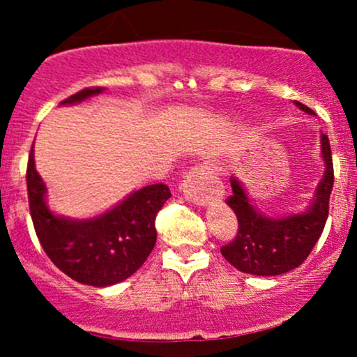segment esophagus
<instances>
[{"instance_id": "34e87169", "label": "esophagus", "mask_w": 357, "mask_h": 357, "mask_svg": "<svg viewBox=\"0 0 357 357\" xmlns=\"http://www.w3.org/2000/svg\"><path fill=\"white\" fill-rule=\"evenodd\" d=\"M181 191L184 198L198 206H206L223 198V188L211 166H195L183 178Z\"/></svg>"}]
</instances>
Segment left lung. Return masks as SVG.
<instances>
[{"instance_id": "8db88e82", "label": "left lung", "mask_w": 357, "mask_h": 357, "mask_svg": "<svg viewBox=\"0 0 357 357\" xmlns=\"http://www.w3.org/2000/svg\"><path fill=\"white\" fill-rule=\"evenodd\" d=\"M309 116L312 109L294 102ZM321 158L324 174L314 198L304 211L289 215H265L252 203L243 183L231 176V196L227 204L238 218V235L221 248V255L236 270L258 277H273L297 268L312 252L329 215V196L334 184L333 155L326 134H321Z\"/></svg>"}]
</instances>
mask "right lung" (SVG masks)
I'll use <instances>...</instances> for the list:
<instances>
[{"mask_svg": "<svg viewBox=\"0 0 357 357\" xmlns=\"http://www.w3.org/2000/svg\"><path fill=\"white\" fill-rule=\"evenodd\" d=\"M104 90H80L60 105L80 104ZM26 186L31 220L45 253L65 275L92 287L116 285L142 267L155 245V213L171 196L166 184H149L92 218L60 215L48 206V190L36 171L33 147Z\"/></svg>", "mask_w": 357, "mask_h": 357, "instance_id": "obj_1", "label": "right lung"}]
</instances>
